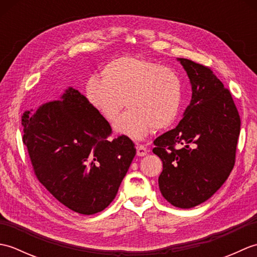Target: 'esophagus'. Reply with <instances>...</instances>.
<instances>
[{
  "label": "esophagus",
  "mask_w": 257,
  "mask_h": 257,
  "mask_svg": "<svg viewBox=\"0 0 257 257\" xmlns=\"http://www.w3.org/2000/svg\"><path fill=\"white\" fill-rule=\"evenodd\" d=\"M136 149H137V156H139V157H145L147 155V152H148L146 147L141 146V145H138L137 147H136Z\"/></svg>",
  "instance_id": "34e87169"
}]
</instances>
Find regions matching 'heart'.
<instances>
[{
  "mask_svg": "<svg viewBox=\"0 0 257 257\" xmlns=\"http://www.w3.org/2000/svg\"><path fill=\"white\" fill-rule=\"evenodd\" d=\"M101 81L90 79L86 95L108 122H114L124 107L130 108L114 124V132L143 140L152 128L165 129L179 116L182 85L177 73L149 59L122 56L102 68Z\"/></svg>",
  "mask_w": 257,
  "mask_h": 257,
  "instance_id": "1",
  "label": "heart"
}]
</instances>
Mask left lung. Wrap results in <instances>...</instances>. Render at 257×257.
Listing matches in <instances>:
<instances>
[{"label": "left lung", "mask_w": 257, "mask_h": 257, "mask_svg": "<svg viewBox=\"0 0 257 257\" xmlns=\"http://www.w3.org/2000/svg\"><path fill=\"white\" fill-rule=\"evenodd\" d=\"M188 74L192 99L176 128L159 136L154 154L162 160L161 194L181 209L210 199L235 163L241 119L230 90L210 67L178 58Z\"/></svg>", "instance_id": "obj_1"}]
</instances>
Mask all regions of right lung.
<instances>
[{
    "instance_id": "obj_1",
    "label": "right lung",
    "mask_w": 257,
    "mask_h": 257,
    "mask_svg": "<svg viewBox=\"0 0 257 257\" xmlns=\"http://www.w3.org/2000/svg\"><path fill=\"white\" fill-rule=\"evenodd\" d=\"M22 125L33 170L54 198L85 215L111 203L135 144L123 135L108 140L110 124L84 95L69 87L61 100L25 111Z\"/></svg>"
}]
</instances>
